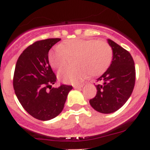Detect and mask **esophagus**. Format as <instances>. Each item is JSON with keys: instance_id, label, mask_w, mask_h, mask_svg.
I'll return each instance as SVG.
<instances>
[{"instance_id": "esophagus-1", "label": "esophagus", "mask_w": 150, "mask_h": 150, "mask_svg": "<svg viewBox=\"0 0 150 150\" xmlns=\"http://www.w3.org/2000/svg\"><path fill=\"white\" fill-rule=\"evenodd\" d=\"M83 85H84L83 83H82V84H77V85H74V88H75V89L81 88V87H83Z\"/></svg>"}]
</instances>
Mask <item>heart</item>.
<instances>
[{"label":"heart","instance_id":"heart-1","mask_svg":"<svg viewBox=\"0 0 150 150\" xmlns=\"http://www.w3.org/2000/svg\"><path fill=\"white\" fill-rule=\"evenodd\" d=\"M113 56L111 46L96 39L67 40L48 53V60L54 69L64 67L69 57H75L76 66L58 72V77L67 83H77L90 75L99 76L110 65Z\"/></svg>","mask_w":150,"mask_h":150}]
</instances>
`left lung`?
<instances>
[{
    "label": "left lung",
    "instance_id": "1",
    "mask_svg": "<svg viewBox=\"0 0 150 150\" xmlns=\"http://www.w3.org/2000/svg\"><path fill=\"white\" fill-rule=\"evenodd\" d=\"M113 51L110 67L97 79L101 84L96 85V96L90 100L93 108L102 113L118 110L132 94L136 80V69L129 52L108 40Z\"/></svg>",
    "mask_w": 150,
    "mask_h": 150
}]
</instances>
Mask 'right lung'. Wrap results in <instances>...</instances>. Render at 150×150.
I'll use <instances>...</instances> for the list:
<instances>
[{"label": "right lung", "instance_id": "obj_1", "mask_svg": "<svg viewBox=\"0 0 150 150\" xmlns=\"http://www.w3.org/2000/svg\"><path fill=\"white\" fill-rule=\"evenodd\" d=\"M60 40L49 38L36 41L23 50L16 64L13 79L16 96L23 109L40 120H49L60 114L73 88L64 84L52 87L57 76L49 64L48 53Z\"/></svg>", "mask_w": 150, "mask_h": 150}]
</instances>
